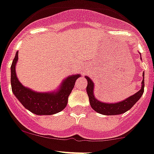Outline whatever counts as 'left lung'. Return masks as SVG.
I'll return each mask as SVG.
<instances>
[{"instance_id":"8db88e82","label":"left lung","mask_w":154,"mask_h":154,"mask_svg":"<svg viewBox=\"0 0 154 154\" xmlns=\"http://www.w3.org/2000/svg\"><path fill=\"white\" fill-rule=\"evenodd\" d=\"M141 54V53H140ZM143 80L141 82V88L138 92L134 95L128 97L125 100L116 103H107L102 102L97 99L94 95V86L95 83L88 76H85L87 80V86H86V92L89 96V104L91 107L95 111L103 115H118L122 114L125 112L130 110L134 104L141 98L144 93V73H143Z\"/></svg>"}]
</instances>
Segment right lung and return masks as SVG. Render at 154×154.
I'll return each mask as SVG.
<instances>
[{
	"mask_svg": "<svg viewBox=\"0 0 154 154\" xmlns=\"http://www.w3.org/2000/svg\"><path fill=\"white\" fill-rule=\"evenodd\" d=\"M18 62V52L11 65L12 91L21 104L31 113L37 115H53L62 111L66 107L68 96L80 74H71L62 80L57 89L51 92H40L25 87L18 80L16 65Z\"/></svg>",
	"mask_w": 154,
	"mask_h": 154,
	"instance_id": "add662e5",
	"label": "right lung"
}]
</instances>
